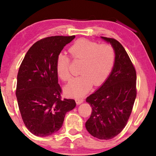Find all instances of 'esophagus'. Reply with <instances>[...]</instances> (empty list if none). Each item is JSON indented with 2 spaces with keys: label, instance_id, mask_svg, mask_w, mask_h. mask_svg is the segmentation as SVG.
<instances>
[{
  "label": "esophagus",
  "instance_id": "1",
  "mask_svg": "<svg viewBox=\"0 0 156 156\" xmlns=\"http://www.w3.org/2000/svg\"><path fill=\"white\" fill-rule=\"evenodd\" d=\"M84 101V99L83 98H76V104L77 105H80L81 103H83Z\"/></svg>",
  "mask_w": 156,
  "mask_h": 156
}]
</instances>
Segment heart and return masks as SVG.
Masks as SVG:
<instances>
[{
	"label": "heart",
	"mask_w": 156,
	"mask_h": 156,
	"mask_svg": "<svg viewBox=\"0 0 156 156\" xmlns=\"http://www.w3.org/2000/svg\"><path fill=\"white\" fill-rule=\"evenodd\" d=\"M70 56L75 62H80V76L73 78L65 91L76 98L83 97L90 90L93 84L98 86L105 83L109 77L115 63V51L107 44H100L97 42L80 39L69 49ZM70 59L63 54L58 56L56 69L58 76L63 81L70 80Z\"/></svg>",
	"instance_id": "obj_1"
}]
</instances>
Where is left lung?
Instances as JSON below:
<instances>
[{"instance_id":"left-lung-1","label":"left lung","mask_w":156,"mask_h":156,"mask_svg":"<svg viewBox=\"0 0 156 156\" xmlns=\"http://www.w3.org/2000/svg\"><path fill=\"white\" fill-rule=\"evenodd\" d=\"M115 51L113 69L102 85L86 99L92 109L87 130L100 140H110L125 128L135 102L136 72L125 48L114 38L101 36Z\"/></svg>"}]
</instances>
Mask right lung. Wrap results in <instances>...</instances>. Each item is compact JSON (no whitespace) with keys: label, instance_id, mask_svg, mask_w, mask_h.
<instances>
[{"label":"right lung","instance_id":"add662e5","mask_svg":"<svg viewBox=\"0 0 156 156\" xmlns=\"http://www.w3.org/2000/svg\"><path fill=\"white\" fill-rule=\"evenodd\" d=\"M75 36H55L37 41L28 50L17 76L16 96L25 125L36 136L45 137L62 127L66 113L76 107L62 99L56 58Z\"/></svg>","mask_w":156,"mask_h":156}]
</instances>
